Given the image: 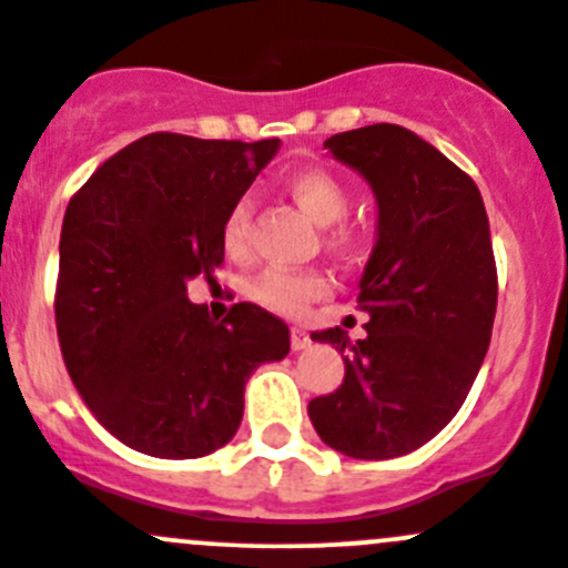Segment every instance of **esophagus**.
Segmentation results:
<instances>
[{
	"instance_id": "obj_1",
	"label": "esophagus",
	"mask_w": 568,
	"mask_h": 568,
	"mask_svg": "<svg viewBox=\"0 0 568 568\" xmlns=\"http://www.w3.org/2000/svg\"><path fill=\"white\" fill-rule=\"evenodd\" d=\"M307 346H311V335H307L302 326H294V329H291V348H294V352H302V348Z\"/></svg>"
}]
</instances>
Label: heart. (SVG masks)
Returning <instances> with one entry per match:
<instances>
[{"instance_id": "1", "label": "heart", "mask_w": 568, "mask_h": 568, "mask_svg": "<svg viewBox=\"0 0 568 568\" xmlns=\"http://www.w3.org/2000/svg\"><path fill=\"white\" fill-rule=\"evenodd\" d=\"M285 189L294 197V203L311 216L316 225H335L346 216L348 189L346 183L329 170L305 168L296 170L285 178ZM252 225V203L247 197L239 200L225 216L222 225V242L227 252H242L247 247ZM332 244H346L348 231H332ZM329 294V277L318 268H307V272H285V268H266L257 274L247 285V296L263 311L277 313V316H300L311 302L324 300Z\"/></svg>"}]
</instances>
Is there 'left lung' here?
<instances>
[{
	"mask_svg": "<svg viewBox=\"0 0 568 568\" xmlns=\"http://www.w3.org/2000/svg\"><path fill=\"white\" fill-rule=\"evenodd\" d=\"M379 205L357 305L368 335L313 332L343 354L335 393L307 404L318 437L352 459H395L462 409L497 311V268L478 186L404 125L374 123L324 142Z\"/></svg>",
	"mask_w": 568,
	"mask_h": 568,
	"instance_id": "obj_1",
	"label": "left lung"
}]
</instances>
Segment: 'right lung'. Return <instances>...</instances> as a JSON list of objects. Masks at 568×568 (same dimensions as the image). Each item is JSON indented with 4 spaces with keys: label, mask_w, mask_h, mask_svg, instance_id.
<instances>
[{
    "label": "right lung",
    "mask_w": 568,
    "mask_h": 568,
    "mask_svg": "<svg viewBox=\"0 0 568 568\" xmlns=\"http://www.w3.org/2000/svg\"><path fill=\"white\" fill-rule=\"evenodd\" d=\"M280 140L156 131L71 197L54 316L62 359L101 426L159 459H197L236 434L244 385L288 354V326L239 302L222 321L186 283L225 261L222 225Z\"/></svg>",
    "instance_id": "obj_1"
}]
</instances>
